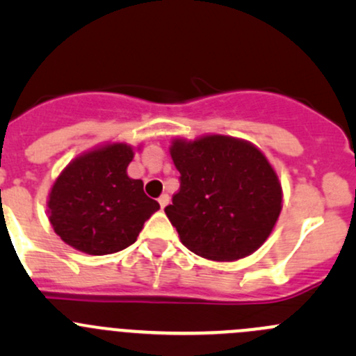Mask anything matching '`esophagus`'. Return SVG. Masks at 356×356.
Wrapping results in <instances>:
<instances>
[{
    "label": "esophagus",
    "mask_w": 356,
    "mask_h": 356,
    "mask_svg": "<svg viewBox=\"0 0 356 356\" xmlns=\"http://www.w3.org/2000/svg\"><path fill=\"white\" fill-rule=\"evenodd\" d=\"M168 201H170V196H168V195H161L160 198H158V203H160V207H161V208L167 207Z\"/></svg>",
    "instance_id": "esophagus-1"
}]
</instances>
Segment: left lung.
I'll list each match as a JSON object with an SVG mask.
<instances>
[{
    "mask_svg": "<svg viewBox=\"0 0 356 356\" xmlns=\"http://www.w3.org/2000/svg\"><path fill=\"white\" fill-rule=\"evenodd\" d=\"M181 188L165 208L182 245L208 260L232 261L257 251L282 208L272 165L251 143L231 136L174 139Z\"/></svg>",
    "mask_w": 356,
    "mask_h": 356,
    "instance_id": "8db88e82",
    "label": "left lung"
}]
</instances>
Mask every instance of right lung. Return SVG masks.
<instances>
[{"label": "right lung", "instance_id": "right-lung-1", "mask_svg": "<svg viewBox=\"0 0 356 356\" xmlns=\"http://www.w3.org/2000/svg\"><path fill=\"white\" fill-rule=\"evenodd\" d=\"M134 158L124 143L102 146L67 165L48 200L56 234L88 254H110L138 239L145 222L160 208L143 191V181L127 175Z\"/></svg>", "mask_w": 356, "mask_h": 356}]
</instances>
